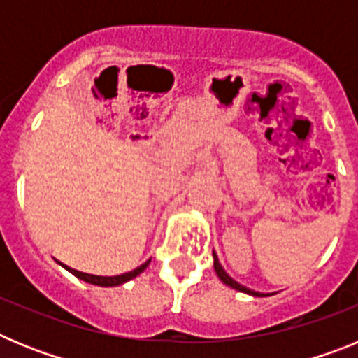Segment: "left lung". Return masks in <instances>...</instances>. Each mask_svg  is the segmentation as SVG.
Here are the masks:
<instances>
[{
	"instance_id": "obj_1",
	"label": "left lung",
	"mask_w": 358,
	"mask_h": 358,
	"mask_svg": "<svg viewBox=\"0 0 358 358\" xmlns=\"http://www.w3.org/2000/svg\"><path fill=\"white\" fill-rule=\"evenodd\" d=\"M213 260H215V262H213L215 273H217V276L220 278V281H222V283H226L227 287H231V289H235V290H240V292L251 294V296H258V297H264V296H273V294H262V292H255V290L248 289V287L240 285V283H236V281L233 280V278H231L229 274L226 273V271H224V268H222V265H220V262H218V258H217V255H215V252H213Z\"/></svg>"
}]
</instances>
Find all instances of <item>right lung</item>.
Returning a JSON list of instances; mask_svg holds the SVG:
<instances>
[{
    "mask_svg": "<svg viewBox=\"0 0 358 358\" xmlns=\"http://www.w3.org/2000/svg\"><path fill=\"white\" fill-rule=\"evenodd\" d=\"M148 264H150V260H147L145 264H141L140 267H136L134 271H131V273H125V274H120V276H94V274H85V273H80V271H75V268L71 267H66L64 264H61L62 267L68 268L69 273L75 274L77 278H80V280L87 281V283H91V285H98V287H116V285H122V283H125V281L132 280V278H136L138 274H141L145 271V268L148 267Z\"/></svg>",
    "mask_w": 358,
    "mask_h": 358,
    "instance_id": "obj_1",
    "label": "right lung"
}]
</instances>
